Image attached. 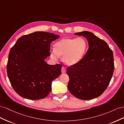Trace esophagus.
Segmentation results:
<instances>
[{"mask_svg":"<svg viewBox=\"0 0 124 124\" xmlns=\"http://www.w3.org/2000/svg\"><path fill=\"white\" fill-rule=\"evenodd\" d=\"M61 72L62 73H65L66 72V69L64 67H62L61 69Z\"/></svg>","mask_w":124,"mask_h":124,"instance_id":"obj_1","label":"esophagus"}]
</instances>
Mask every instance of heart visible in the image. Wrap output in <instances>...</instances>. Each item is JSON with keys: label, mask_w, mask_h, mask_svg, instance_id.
I'll use <instances>...</instances> for the list:
<instances>
[{"label": "heart", "mask_w": 124, "mask_h": 124, "mask_svg": "<svg viewBox=\"0 0 124 124\" xmlns=\"http://www.w3.org/2000/svg\"><path fill=\"white\" fill-rule=\"evenodd\" d=\"M86 48L87 42L83 37L64 38L54 44V50L50 51V56L54 60L63 56L66 64L73 65L82 58Z\"/></svg>", "instance_id": "1"}]
</instances>
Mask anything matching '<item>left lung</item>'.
<instances>
[{
	"label": "left lung",
	"instance_id": "obj_1",
	"mask_svg": "<svg viewBox=\"0 0 124 124\" xmlns=\"http://www.w3.org/2000/svg\"><path fill=\"white\" fill-rule=\"evenodd\" d=\"M75 34L87 38L89 49L78 62L67 69L68 89L79 99H93L104 93L111 80L114 70L113 51L105 41L89 31Z\"/></svg>",
	"mask_w": 124,
	"mask_h": 124
}]
</instances>
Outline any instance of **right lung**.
<instances>
[{"mask_svg": "<svg viewBox=\"0 0 124 124\" xmlns=\"http://www.w3.org/2000/svg\"><path fill=\"white\" fill-rule=\"evenodd\" d=\"M59 35L36 31L19 38L10 49L7 72L13 89L30 100L45 98L51 90V83L61 74L62 65H49L51 42Z\"/></svg>", "mask_w": 124, "mask_h": 124, "instance_id": "obj_1", "label": "right lung"}]
</instances>
